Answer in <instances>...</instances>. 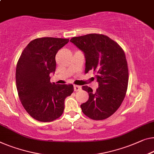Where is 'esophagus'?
Listing matches in <instances>:
<instances>
[{
	"mask_svg": "<svg viewBox=\"0 0 154 154\" xmlns=\"http://www.w3.org/2000/svg\"><path fill=\"white\" fill-rule=\"evenodd\" d=\"M82 89V87L80 86H77V85H75L74 86V90L75 91H79Z\"/></svg>",
	"mask_w": 154,
	"mask_h": 154,
	"instance_id": "34e87169",
	"label": "esophagus"
}]
</instances>
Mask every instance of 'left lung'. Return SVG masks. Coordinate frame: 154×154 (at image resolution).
Segmentation results:
<instances>
[{
    "instance_id": "8db88e82",
    "label": "left lung",
    "mask_w": 154,
    "mask_h": 154,
    "mask_svg": "<svg viewBox=\"0 0 154 154\" xmlns=\"http://www.w3.org/2000/svg\"><path fill=\"white\" fill-rule=\"evenodd\" d=\"M72 43L84 52L85 72L93 70L99 88L95 92L88 86L82 89L89 98L81 105L84 114L94 120L109 118L120 106L127 93L128 70L125 53L120 45L109 36L89 34L73 37Z\"/></svg>"
}]
</instances>
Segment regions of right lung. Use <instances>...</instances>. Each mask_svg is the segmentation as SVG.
<instances>
[{
    "label": "right lung",
    "mask_w": 154,
    "mask_h": 154,
    "mask_svg": "<svg viewBox=\"0 0 154 154\" xmlns=\"http://www.w3.org/2000/svg\"><path fill=\"white\" fill-rule=\"evenodd\" d=\"M68 41V38H35L18 59L16 69L18 97L27 113L39 122L59 118L63 113L66 97L74 91L72 84L50 81V74L56 69V54Z\"/></svg>",
    "instance_id": "obj_1"
}]
</instances>
